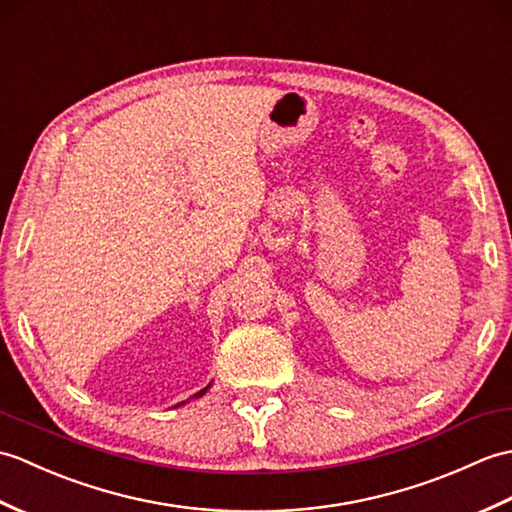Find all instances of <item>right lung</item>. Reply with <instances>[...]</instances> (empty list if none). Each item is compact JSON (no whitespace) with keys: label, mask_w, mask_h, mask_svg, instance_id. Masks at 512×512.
<instances>
[{"label":"right lung","mask_w":512,"mask_h":512,"mask_svg":"<svg viewBox=\"0 0 512 512\" xmlns=\"http://www.w3.org/2000/svg\"><path fill=\"white\" fill-rule=\"evenodd\" d=\"M209 388H211V384H207L205 388H202V390H198V392H196V395H194V397H189V399H200L202 395H205V392H207ZM189 399H187V401H189ZM187 401H181V403H176V406H185V403H187Z\"/></svg>","instance_id":"1"}]
</instances>
